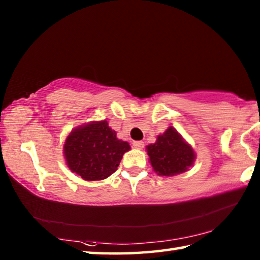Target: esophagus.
I'll return each mask as SVG.
<instances>
[{
    "label": "esophagus",
    "mask_w": 260,
    "mask_h": 260,
    "mask_svg": "<svg viewBox=\"0 0 260 260\" xmlns=\"http://www.w3.org/2000/svg\"><path fill=\"white\" fill-rule=\"evenodd\" d=\"M133 146H134V148H136V149H143L144 142H142V141H134Z\"/></svg>",
    "instance_id": "esophagus-1"
}]
</instances>
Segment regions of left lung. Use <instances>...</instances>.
I'll list each match as a JSON object with an SVG mask.
<instances>
[{
  "label": "left lung",
  "instance_id": "8db88e82",
  "mask_svg": "<svg viewBox=\"0 0 260 260\" xmlns=\"http://www.w3.org/2000/svg\"><path fill=\"white\" fill-rule=\"evenodd\" d=\"M152 169L161 177H173L186 172L195 161V152L177 129L169 127L158 135L155 143L147 146Z\"/></svg>",
  "mask_w": 260,
  "mask_h": 260
}]
</instances>
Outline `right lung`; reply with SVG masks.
<instances>
[{
	"instance_id": "obj_1",
	"label": "right lung",
	"mask_w": 260,
	"mask_h": 260,
	"mask_svg": "<svg viewBox=\"0 0 260 260\" xmlns=\"http://www.w3.org/2000/svg\"><path fill=\"white\" fill-rule=\"evenodd\" d=\"M128 142L117 138L107 120L76 127L65 140L64 157L73 173L87 181H99L117 171Z\"/></svg>"
}]
</instances>
